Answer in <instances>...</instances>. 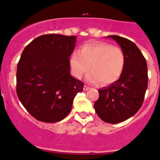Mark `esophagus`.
Wrapping results in <instances>:
<instances>
[{"instance_id": "obj_1", "label": "esophagus", "mask_w": 160, "mask_h": 160, "mask_svg": "<svg viewBox=\"0 0 160 160\" xmlns=\"http://www.w3.org/2000/svg\"><path fill=\"white\" fill-rule=\"evenodd\" d=\"M89 89V86H87L86 85H84V87H83V90H84V91L88 90V89Z\"/></svg>"}]
</instances>
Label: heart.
<instances>
[{
  "instance_id": "1",
  "label": "heart",
  "mask_w": 160,
  "mask_h": 160,
  "mask_svg": "<svg viewBox=\"0 0 160 160\" xmlns=\"http://www.w3.org/2000/svg\"><path fill=\"white\" fill-rule=\"evenodd\" d=\"M70 65L77 78H81L91 72L86 80L92 84L100 82L102 85H109L118 80L125 67V56L122 49L104 42L86 43L75 52L70 58Z\"/></svg>"
}]
</instances>
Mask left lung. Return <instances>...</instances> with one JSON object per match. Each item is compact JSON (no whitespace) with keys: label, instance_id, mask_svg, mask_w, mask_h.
<instances>
[{"label":"left lung","instance_id":"8db88e82","mask_svg":"<svg viewBox=\"0 0 160 160\" xmlns=\"http://www.w3.org/2000/svg\"><path fill=\"white\" fill-rule=\"evenodd\" d=\"M108 38L120 46L125 56V67L118 80L98 89L99 98L94 108L102 120L115 124L128 120L141 108L148 88V66L132 41L117 35Z\"/></svg>","mask_w":160,"mask_h":160}]
</instances>
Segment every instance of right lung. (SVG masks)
Segmentation results:
<instances>
[{
    "label": "right lung",
    "instance_id": "1",
    "mask_svg": "<svg viewBox=\"0 0 160 160\" xmlns=\"http://www.w3.org/2000/svg\"><path fill=\"white\" fill-rule=\"evenodd\" d=\"M76 36L43 34L24 49L17 65L16 92L36 120L56 122L71 111L73 101L83 82L70 72L69 57Z\"/></svg>",
    "mask_w": 160,
    "mask_h": 160
}]
</instances>
